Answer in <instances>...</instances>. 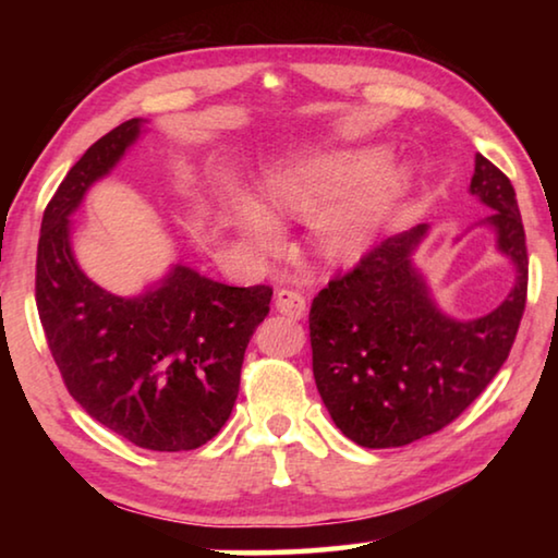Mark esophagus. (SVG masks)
I'll return each mask as SVG.
<instances>
[{"mask_svg": "<svg viewBox=\"0 0 558 558\" xmlns=\"http://www.w3.org/2000/svg\"><path fill=\"white\" fill-rule=\"evenodd\" d=\"M276 310L280 315L292 317V319H302L307 313V302L305 298L300 295L298 290H290V288H282L276 292Z\"/></svg>", "mask_w": 558, "mask_h": 558, "instance_id": "1", "label": "esophagus"}]
</instances>
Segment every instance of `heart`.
<instances>
[{
  "instance_id": "heart-1",
  "label": "heart",
  "mask_w": 558,
  "mask_h": 558,
  "mask_svg": "<svg viewBox=\"0 0 558 558\" xmlns=\"http://www.w3.org/2000/svg\"><path fill=\"white\" fill-rule=\"evenodd\" d=\"M376 167L379 155L364 149L292 159L268 177V209L288 219L313 216L315 248L329 260H349L372 239L393 196V182ZM235 211L245 239L260 251L276 248L280 226L269 211L251 199Z\"/></svg>"
}]
</instances>
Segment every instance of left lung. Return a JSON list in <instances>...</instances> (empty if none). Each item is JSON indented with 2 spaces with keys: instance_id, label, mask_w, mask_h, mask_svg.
I'll list each match as a JSON object with an SVG mask.
<instances>
[{
  "instance_id": "8db88e82",
  "label": "left lung",
  "mask_w": 558,
  "mask_h": 558,
  "mask_svg": "<svg viewBox=\"0 0 558 558\" xmlns=\"http://www.w3.org/2000/svg\"><path fill=\"white\" fill-rule=\"evenodd\" d=\"M470 192L495 209L499 251L517 266L509 298L458 323L411 266L426 226L393 235L327 282L310 307L313 374L337 428L362 448H399L452 423L507 362L526 305L529 258L514 186L475 157Z\"/></svg>"
}]
</instances>
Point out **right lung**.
<instances>
[{"mask_svg":"<svg viewBox=\"0 0 558 558\" xmlns=\"http://www.w3.org/2000/svg\"><path fill=\"white\" fill-rule=\"evenodd\" d=\"M140 122L93 143L51 196L36 251V307L65 389L90 418L137 448L179 452L202 448L229 421L272 288L223 286L177 266L145 295L118 298L83 276L69 214L135 143Z\"/></svg>","mask_w":558,"mask_h":558,"instance_id":"right-lung-1","label":"right lung"}]
</instances>
